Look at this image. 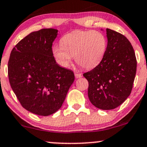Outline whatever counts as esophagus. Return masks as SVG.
Instances as JSON below:
<instances>
[{"instance_id":"esophagus-1","label":"esophagus","mask_w":147,"mask_h":147,"mask_svg":"<svg viewBox=\"0 0 147 147\" xmlns=\"http://www.w3.org/2000/svg\"><path fill=\"white\" fill-rule=\"evenodd\" d=\"M75 76H76V78H81L82 76V75L81 74H80V73H76L75 74Z\"/></svg>"}]
</instances>
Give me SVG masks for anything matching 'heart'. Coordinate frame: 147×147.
Returning <instances> with one entry per match:
<instances>
[{"mask_svg":"<svg viewBox=\"0 0 147 147\" xmlns=\"http://www.w3.org/2000/svg\"><path fill=\"white\" fill-rule=\"evenodd\" d=\"M60 42L53 46L52 52L64 67L69 66L74 57L81 67L94 68L102 61L107 48L106 37L97 30H74L63 35Z\"/></svg>","mask_w":147,"mask_h":147,"instance_id":"obj_1","label":"heart"}]
</instances>
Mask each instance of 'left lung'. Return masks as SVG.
I'll use <instances>...</instances> for the list:
<instances>
[{"mask_svg":"<svg viewBox=\"0 0 147 147\" xmlns=\"http://www.w3.org/2000/svg\"><path fill=\"white\" fill-rule=\"evenodd\" d=\"M108 45L101 63L83 74L88 82L91 104L101 110H112L131 93L137 61L131 43L123 35L106 28Z\"/></svg>","mask_w":147,"mask_h":147,"instance_id":"8db88e82","label":"left lung"}]
</instances>
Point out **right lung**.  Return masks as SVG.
Wrapping results in <instances>:
<instances>
[{"label": "right lung", "instance_id": "right-lung-1", "mask_svg": "<svg viewBox=\"0 0 147 147\" xmlns=\"http://www.w3.org/2000/svg\"><path fill=\"white\" fill-rule=\"evenodd\" d=\"M57 32L43 28L31 32L12 49L8 61L11 87L22 106L37 115L59 110L75 78L74 72L60 67L53 57Z\"/></svg>", "mask_w": 147, "mask_h": 147}]
</instances>
